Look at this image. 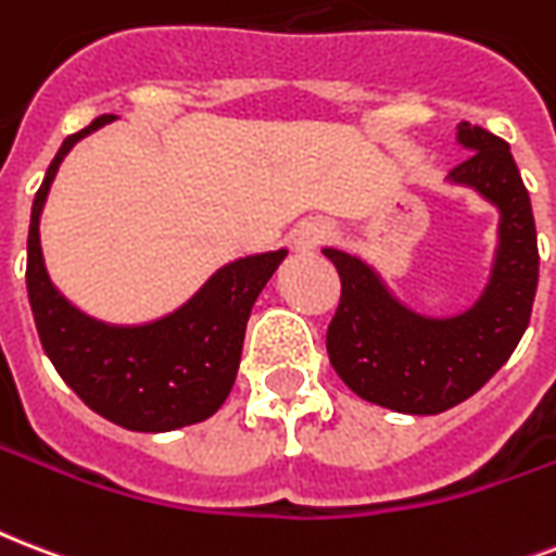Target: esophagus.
<instances>
[{
    "label": "esophagus",
    "mask_w": 556,
    "mask_h": 556,
    "mask_svg": "<svg viewBox=\"0 0 556 556\" xmlns=\"http://www.w3.org/2000/svg\"><path fill=\"white\" fill-rule=\"evenodd\" d=\"M326 239H329V227H324V224H306V227L294 236V248L312 250L317 248V244H324Z\"/></svg>",
    "instance_id": "esophagus-1"
}]
</instances>
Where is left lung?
Listing matches in <instances>:
<instances>
[{
	"label": "left lung",
	"mask_w": 556,
	"mask_h": 556,
	"mask_svg": "<svg viewBox=\"0 0 556 556\" xmlns=\"http://www.w3.org/2000/svg\"><path fill=\"white\" fill-rule=\"evenodd\" d=\"M457 142L466 156L448 180L476 189L502 215L493 274L476 306L455 317L417 315L367 262L324 250L341 277L329 362L350 391L400 414H440L481 391L522 341L536 296V224L510 146L469 122L457 125Z\"/></svg>",
	"instance_id": "1"
}]
</instances>
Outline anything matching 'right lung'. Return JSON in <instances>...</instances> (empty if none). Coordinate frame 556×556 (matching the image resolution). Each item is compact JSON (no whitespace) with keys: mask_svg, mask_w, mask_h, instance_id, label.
Here are the masks:
<instances>
[{"mask_svg":"<svg viewBox=\"0 0 556 556\" xmlns=\"http://www.w3.org/2000/svg\"><path fill=\"white\" fill-rule=\"evenodd\" d=\"M113 118L99 116L54 154L34 194L25 286L42 350L84 405L122 429L175 431L212 417L230 396L250 308L288 250L224 265L189 303L151 324L110 326L72 306L46 274L40 212L70 148Z\"/></svg>","mask_w":556,"mask_h":556,"instance_id":"1","label":"right lung"}]
</instances>
